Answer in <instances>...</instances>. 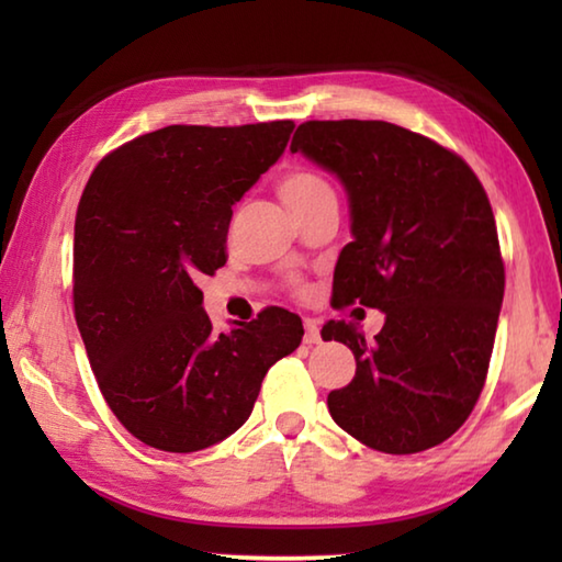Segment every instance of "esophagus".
Listing matches in <instances>:
<instances>
[{"label":"esophagus","instance_id":"1","mask_svg":"<svg viewBox=\"0 0 562 562\" xmlns=\"http://www.w3.org/2000/svg\"><path fill=\"white\" fill-rule=\"evenodd\" d=\"M322 335H319V325L315 319H307L304 322V345H319Z\"/></svg>","mask_w":562,"mask_h":562}]
</instances>
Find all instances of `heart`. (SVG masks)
I'll return each instance as SVG.
<instances>
[{"label": "heart", "instance_id": "1", "mask_svg": "<svg viewBox=\"0 0 562 562\" xmlns=\"http://www.w3.org/2000/svg\"><path fill=\"white\" fill-rule=\"evenodd\" d=\"M278 190L292 213H300L304 207L335 198L329 180L310 168H292L288 173H282L278 180Z\"/></svg>", "mask_w": 562, "mask_h": 562}]
</instances>
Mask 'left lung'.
I'll return each mask as SVG.
<instances>
[{"instance_id":"8db88e82","label":"left lung","mask_w":562,"mask_h":562,"mask_svg":"<svg viewBox=\"0 0 562 562\" xmlns=\"http://www.w3.org/2000/svg\"><path fill=\"white\" fill-rule=\"evenodd\" d=\"M290 150L347 193L337 304L384 312L374 341L355 322L322 329L357 359L355 379L327 396L331 418L374 451L443 443L479 402L503 304L486 190L451 150L386 121H307Z\"/></svg>"}]
</instances>
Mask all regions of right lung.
Listing matches in <instances>:
<instances>
[{
    "instance_id": "obj_1",
    "label": "right lung",
    "mask_w": 562,
    "mask_h": 562,
    "mask_svg": "<svg viewBox=\"0 0 562 562\" xmlns=\"http://www.w3.org/2000/svg\"><path fill=\"white\" fill-rule=\"evenodd\" d=\"M292 121L166 126L101 160L74 225V315L103 398L146 446L201 451L252 414L302 341L282 307L213 329L201 274L225 265L233 205L284 154Z\"/></svg>"
}]
</instances>
